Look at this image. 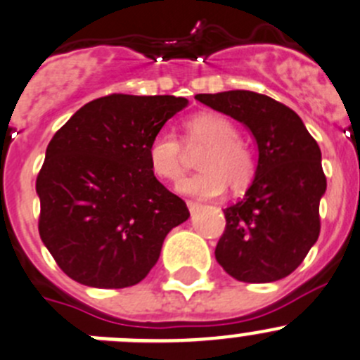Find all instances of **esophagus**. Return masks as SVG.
<instances>
[{"mask_svg":"<svg viewBox=\"0 0 360 360\" xmlns=\"http://www.w3.org/2000/svg\"><path fill=\"white\" fill-rule=\"evenodd\" d=\"M186 205H188V209H190L191 214H193L195 211H198V207H200V204H198V202H193V200H186Z\"/></svg>","mask_w":360,"mask_h":360,"instance_id":"1","label":"esophagus"}]
</instances>
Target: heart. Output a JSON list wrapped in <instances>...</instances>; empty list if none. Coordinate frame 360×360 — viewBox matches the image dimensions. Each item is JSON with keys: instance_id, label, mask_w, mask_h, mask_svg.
<instances>
[{"instance_id": "1", "label": "heart", "mask_w": 360, "mask_h": 360, "mask_svg": "<svg viewBox=\"0 0 360 360\" xmlns=\"http://www.w3.org/2000/svg\"><path fill=\"white\" fill-rule=\"evenodd\" d=\"M184 148L200 149L197 167L200 172L179 183V191L198 198L218 197L226 184L240 191L255 176V158L240 142L239 130L225 116L214 112L195 114L184 123ZM179 139L170 131H158L148 146L149 169L158 179L176 183L184 172L186 153Z\"/></svg>"}]
</instances>
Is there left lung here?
<instances>
[{"label":"left lung","instance_id":"1","mask_svg":"<svg viewBox=\"0 0 360 360\" xmlns=\"http://www.w3.org/2000/svg\"><path fill=\"white\" fill-rule=\"evenodd\" d=\"M204 105L250 128L258 165L246 195L223 209L225 232L216 260L244 283H271L294 273L320 236L327 179L322 153L301 117L260 93L197 95Z\"/></svg>","mask_w":360,"mask_h":360}]
</instances>
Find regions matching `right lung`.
<instances>
[{
  "instance_id": "obj_1",
  "label": "right lung",
  "mask_w": 360,
  "mask_h": 360,
  "mask_svg": "<svg viewBox=\"0 0 360 360\" xmlns=\"http://www.w3.org/2000/svg\"><path fill=\"white\" fill-rule=\"evenodd\" d=\"M186 105L181 96L114 93L56 131L37 177L38 232L66 276L124 288L158 262L163 239L190 211L151 172L148 146Z\"/></svg>"
}]
</instances>
